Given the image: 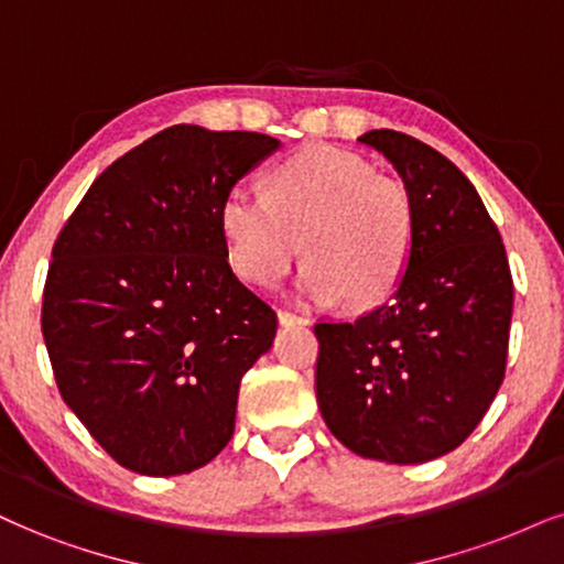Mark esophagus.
Returning <instances> with one entry per match:
<instances>
[{"mask_svg": "<svg viewBox=\"0 0 564 564\" xmlns=\"http://www.w3.org/2000/svg\"><path fill=\"white\" fill-rule=\"evenodd\" d=\"M280 324L282 326H305L308 324V318L301 316V314H293V311H280Z\"/></svg>", "mask_w": 564, "mask_h": 564, "instance_id": "esophagus-1", "label": "esophagus"}]
</instances>
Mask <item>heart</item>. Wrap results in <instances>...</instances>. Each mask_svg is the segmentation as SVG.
I'll return each mask as SVG.
<instances>
[{
	"instance_id": "obj_1",
	"label": "heart",
	"mask_w": 564,
	"mask_h": 564,
	"mask_svg": "<svg viewBox=\"0 0 564 564\" xmlns=\"http://www.w3.org/2000/svg\"><path fill=\"white\" fill-rule=\"evenodd\" d=\"M232 267L256 284L280 282L308 256L297 295L371 308L394 293L413 256L415 206L400 180L335 145H303L269 172L267 193L232 187L219 206Z\"/></svg>"
}]
</instances>
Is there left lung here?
<instances>
[{"mask_svg": "<svg viewBox=\"0 0 564 564\" xmlns=\"http://www.w3.org/2000/svg\"><path fill=\"white\" fill-rule=\"evenodd\" d=\"M398 170L415 206V246L392 301L356 322L316 324V398L360 457L419 465L474 434L505 379L512 276L470 180L394 130L358 138Z\"/></svg>", "mask_w": 564, "mask_h": 564, "instance_id": "obj_1", "label": "left lung"}]
</instances>
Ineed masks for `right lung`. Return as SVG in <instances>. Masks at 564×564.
Returning a JSON list of instances; mask_svg holds the SVG:
<instances>
[{
    "mask_svg": "<svg viewBox=\"0 0 564 564\" xmlns=\"http://www.w3.org/2000/svg\"><path fill=\"white\" fill-rule=\"evenodd\" d=\"M276 149L166 128L94 180L54 242L41 316L54 379L133 474H191L232 440L240 379L276 314L229 267L219 206Z\"/></svg>",
    "mask_w": 564,
    "mask_h": 564,
    "instance_id": "add662e5",
    "label": "right lung"
}]
</instances>
